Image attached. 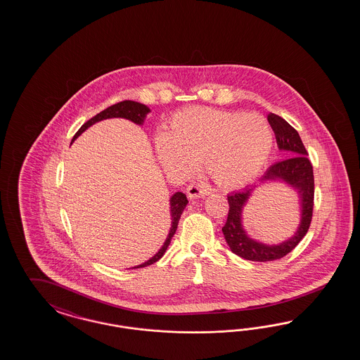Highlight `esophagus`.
Masks as SVG:
<instances>
[{
	"label": "esophagus",
	"instance_id": "esophagus-1",
	"mask_svg": "<svg viewBox=\"0 0 360 360\" xmlns=\"http://www.w3.org/2000/svg\"><path fill=\"white\" fill-rule=\"evenodd\" d=\"M186 193H187V196H188L190 199L203 198V196H206L210 194L208 188H206V187H202V186L199 185H188L187 190H186Z\"/></svg>",
	"mask_w": 360,
	"mask_h": 360
}]
</instances>
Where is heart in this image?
Masks as SVG:
<instances>
[{"label": "heart", "instance_id": "b5f03b06", "mask_svg": "<svg viewBox=\"0 0 360 360\" xmlns=\"http://www.w3.org/2000/svg\"><path fill=\"white\" fill-rule=\"evenodd\" d=\"M273 142L272 125L259 113L187 108L173 116L170 131L157 136L155 152L169 173L191 174L205 160L220 187L238 188L260 174Z\"/></svg>", "mask_w": 360, "mask_h": 360}]
</instances>
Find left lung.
<instances>
[{"instance_id": "8db88e82", "label": "left lung", "mask_w": 360, "mask_h": 360, "mask_svg": "<svg viewBox=\"0 0 360 360\" xmlns=\"http://www.w3.org/2000/svg\"><path fill=\"white\" fill-rule=\"evenodd\" d=\"M268 121L272 125L277 146L280 150H283L285 158L269 166L265 174L262 175L260 182L281 179L285 184L295 187L301 196L302 214L301 224L292 239L286 240L278 245H266L251 239L241 226L243 208L251 196L252 191L256 188V185L229 194L227 196L229 217L221 231L231 251L250 262H273L293 251L309 231L314 208L313 165L307 158V150L304 142L298 131L289 122L283 120V117L269 113Z\"/></svg>"}]
</instances>
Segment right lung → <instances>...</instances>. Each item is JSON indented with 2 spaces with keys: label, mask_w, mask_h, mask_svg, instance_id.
<instances>
[{
  "label": "right lung",
  "mask_w": 360,
  "mask_h": 360,
  "mask_svg": "<svg viewBox=\"0 0 360 360\" xmlns=\"http://www.w3.org/2000/svg\"><path fill=\"white\" fill-rule=\"evenodd\" d=\"M149 112H150V109L148 108L146 105H143L141 103H137V101H131V100H124V101H120V103H117V104H113V105H110L108 108L101 110L96 116H94L92 119H89L87 122H84V124L80 127V129L75 133V136H74L71 143L75 141L83 131H86L87 128H89L91 125H94L95 122H98V121L112 119V117H122V119H127V120H131L133 121V122H136V124H139V125H141L142 122H143V119H145V116H146ZM187 203H188L187 198H186L185 194L181 193V191L175 193L174 195L170 198L172 229L169 231V235H167V238L165 240L162 248L157 252L150 260L143 262L141 265H137V266H134V268H143V266L152 265V264L158 262V260L164 256L165 252H166L169 244H170V241H172V238L174 236L175 231H176V227H178V221H179L181 215H182V212H184V210H185Z\"/></svg>",
  "instance_id": "obj_1"
}]
</instances>
